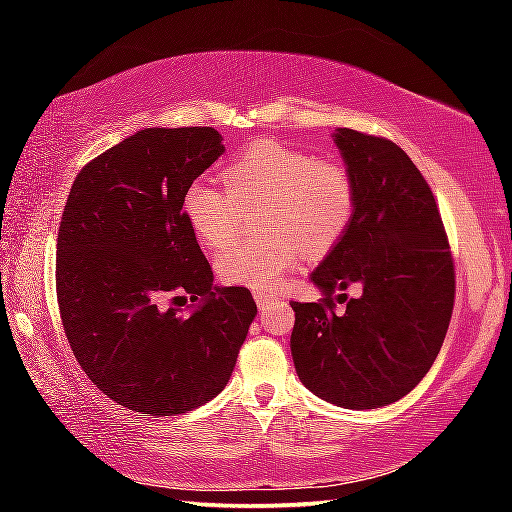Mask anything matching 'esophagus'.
<instances>
[{"label":"esophagus","mask_w":512,"mask_h":512,"mask_svg":"<svg viewBox=\"0 0 512 512\" xmlns=\"http://www.w3.org/2000/svg\"><path fill=\"white\" fill-rule=\"evenodd\" d=\"M277 298L273 296V293H266V291H257L255 293V302H257V307L259 309H268V305H273V302H275Z\"/></svg>","instance_id":"esophagus-1"}]
</instances>
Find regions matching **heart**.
Returning a JSON list of instances; mask_svg holds the SVG:
<instances>
[{
	"label": "heart",
	"mask_w": 512,
	"mask_h": 512,
	"mask_svg": "<svg viewBox=\"0 0 512 512\" xmlns=\"http://www.w3.org/2000/svg\"><path fill=\"white\" fill-rule=\"evenodd\" d=\"M225 189L196 178L183 194L189 228L207 248H223L235 237L237 207H264L259 230L271 239L235 244L216 257L225 284L275 289L300 266L305 253L323 257L348 232L354 203L350 171L336 160L273 140L248 144L223 169Z\"/></svg>",
	"instance_id": "b5f03b06"
}]
</instances>
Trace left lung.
I'll use <instances>...</instances> for the list:
<instances>
[{"mask_svg": "<svg viewBox=\"0 0 512 512\" xmlns=\"http://www.w3.org/2000/svg\"><path fill=\"white\" fill-rule=\"evenodd\" d=\"M350 171L354 216L309 280L318 302H291V357L302 384L343 409H377L411 393L443 348L454 262L427 180L400 146L352 128L332 133ZM359 283L341 315L331 293Z\"/></svg>", "mask_w": 512, "mask_h": 512, "instance_id": "obj_1", "label": "left lung"}]
</instances>
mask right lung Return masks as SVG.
<instances>
[{
    "label": "right lung",
    "mask_w": 512,
    "mask_h": 512,
    "mask_svg": "<svg viewBox=\"0 0 512 512\" xmlns=\"http://www.w3.org/2000/svg\"><path fill=\"white\" fill-rule=\"evenodd\" d=\"M210 126L144 128L85 164L60 219L56 291L67 341L110 400L149 415L219 395L257 314L216 287L183 214L187 185L223 155ZM196 306H167L173 295Z\"/></svg>",
    "instance_id": "add662e5"
}]
</instances>
